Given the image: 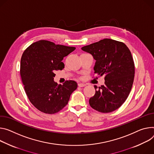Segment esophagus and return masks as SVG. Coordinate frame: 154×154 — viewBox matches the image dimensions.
<instances>
[{
  "label": "esophagus",
  "instance_id": "obj_1",
  "mask_svg": "<svg viewBox=\"0 0 154 154\" xmlns=\"http://www.w3.org/2000/svg\"><path fill=\"white\" fill-rule=\"evenodd\" d=\"M78 86L79 87H85V83H79L78 84Z\"/></svg>",
  "mask_w": 154,
  "mask_h": 154
}]
</instances>
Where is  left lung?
Returning a JSON list of instances; mask_svg holds the SVG:
<instances>
[{"label": "left lung", "mask_w": 154, "mask_h": 154, "mask_svg": "<svg viewBox=\"0 0 154 154\" xmlns=\"http://www.w3.org/2000/svg\"><path fill=\"white\" fill-rule=\"evenodd\" d=\"M96 60L94 74L104 75V84L94 85L95 94L89 103L94 110L109 113L119 109L127 99L134 77V64L131 51L124 43L110 38L83 47Z\"/></svg>", "instance_id": "left-lung-1"}]
</instances>
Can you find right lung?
<instances>
[{
	"label": "right lung",
	"instance_id": "right-lung-1",
	"mask_svg": "<svg viewBox=\"0 0 154 154\" xmlns=\"http://www.w3.org/2000/svg\"><path fill=\"white\" fill-rule=\"evenodd\" d=\"M75 49L42 40L24 51L20 66L21 80L30 102L38 110L48 114L58 112L67 104L70 96L77 89V83L74 80H67L63 85L54 81V71L64 67L63 58Z\"/></svg>",
	"mask_w": 154,
	"mask_h": 154
}]
</instances>
